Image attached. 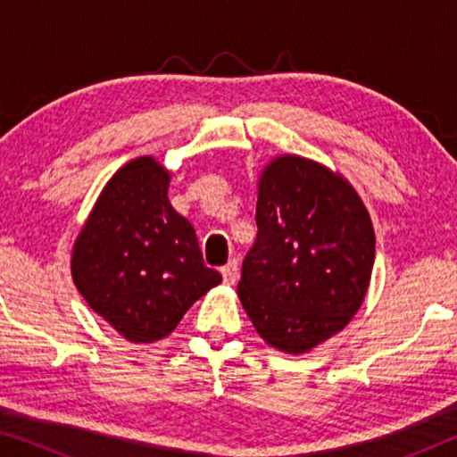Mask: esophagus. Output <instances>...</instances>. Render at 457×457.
<instances>
[{"instance_id":"1","label":"esophagus","mask_w":457,"mask_h":457,"mask_svg":"<svg viewBox=\"0 0 457 457\" xmlns=\"http://www.w3.org/2000/svg\"><path fill=\"white\" fill-rule=\"evenodd\" d=\"M222 280L227 285H235L237 278H239V264H237V260H230L227 266H222Z\"/></svg>"}]
</instances>
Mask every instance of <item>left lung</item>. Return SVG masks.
Wrapping results in <instances>:
<instances>
[{
	"label": "left lung",
	"mask_w": 457,
	"mask_h": 457,
	"mask_svg": "<svg viewBox=\"0 0 457 457\" xmlns=\"http://www.w3.org/2000/svg\"><path fill=\"white\" fill-rule=\"evenodd\" d=\"M258 237L237 293L262 339L285 353L327 341L360 310L374 266V228L341 174L299 155L264 168Z\"/></svg>",
	"instance_id": "obj_1"
}]
</instances>
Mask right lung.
Here are the masks:
<instances>
[{
    "label": "right lung",
    "mask_w": 457,
    "mask_h": 457,
    "mask_svg": "<svg viewBox=\"0 0 457 457\" xmlns=\"http://www.w3.org/2000/svg\"><path fill=\"white\" fill-rule=\"evenodd\" d=\"M170 172L152 155L130 160L104 187L72 249L85 302L130 343H154L220 285L195 230L168 202Z\"/></svg>",
    "instance_id": "right-lung-1"
}]
</instances>
